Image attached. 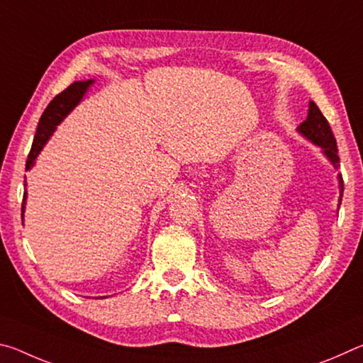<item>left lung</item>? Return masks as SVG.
<instances>
[{"label":"left lung","instance_id":"left-lung-1","mask_svg":"<svg viewBox=\"0 0 363 363\" xmlns=\"http://www.w3.org/2000/svg\"><path fill=\"white\" fill-rule=\"evenodd\" d=\"M298 133L303 134L306 139H309L312 144H315L323 150V155L327 157L331 164L337 169L340 167V157H337V147H336V139L333 136V131L328 125V121L322 115L320 108L315 106V102H309V113H307V118L301 123L298 126ZM337 184H340V205L342 199V176L337 174ZM337 205V208H340Z\"/></svg>","mask_w":363,"mask_h":363}]
</instances>
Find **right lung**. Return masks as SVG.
Masks as SVG:
<instances>
[{"label": "right lung", "mask_w": 363, "mask_h": 363, "mask_svg": "<svg viewBox=\"0 0 363 363\" xmlns=\"http://www.w3.org/2000/svg\"><path fill=\"white\" fill-rule=\"evenodd\" d=\"M93 83L94 79L72 83L69 88L64 89L62 93L57 94L51 102H49V106L41 115L38 128H36L32 150H30L28 158H27L26 171H28L33 167L36 157H38V153L43 150V147H45V144L48 143V139L51 138V134L54 133V130H56V126L78 106L79 101H82L83 96L86 94V91L89 89V86ZM26 201H27V190L26 194H23V200H22V223H23V211H26Z\"/></svg>", "instance_id": "obj_1"}]
</instances>
